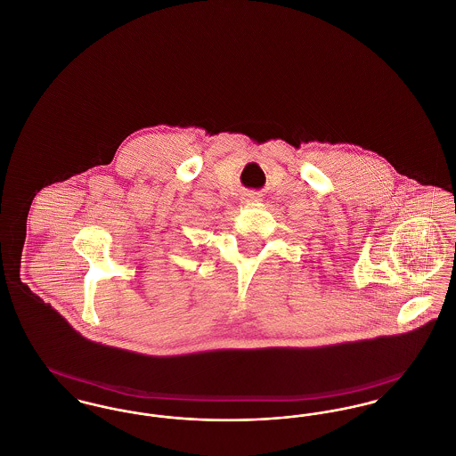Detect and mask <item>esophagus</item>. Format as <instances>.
<instances>
[{"mask_svg":"<svg viewBox=\"0 0 456 456\" xmlns=\"http://www.w3.org/2000/svg\"><path fill=\"white\" fill-rule=\"evenodd\" d=\"M258 200H260V195L256 191H248V193L242 195L244 203H253V201H258Z\"/></svg>","mask_w":456,"mask_h":456,"instance_id":"34e87169","label":"esophagus"}]
</instances>
